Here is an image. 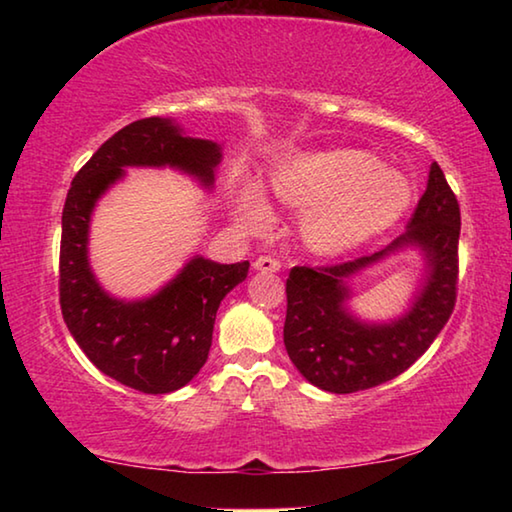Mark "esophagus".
Instances as JSON below:
<instances>
[{
  "label": "esophagus",
  "instance_id": "34e87169",
  "mask_svg": "<svg viewBox=\"0 0 512 512\" xmlns=\"http://www.w3.org/2000/svg\"><path fill=\"white\" fill-rule=\"evenodd\" d=\"M253 268L259 273H277V271H280V262H277V259H273V257H268V255H262V257L255 259Z\"/></svg>",
  "mask_w": 512,
  "mask_h": 512
}]
</instances>
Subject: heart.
Listing matches in <instances>:
<instances>
[{
  "mask_svg": "<svg viewBox=\"0 0 512 512\" xmlns=\"http://www.w3.org/2000/svg\"><path fill=\"white\" fill-rule=\"evenodd\" d=\"M273 194L284 205L307 210L300 235L311 253L345 255L384 235L413 203L411 180L361 149L300 153L273 171ZM239 221L262 230L268 207L257 189L239 198Z\"/></svg>",
  "mask_w": 512,
  "mask_h": 512,
  "instance_id": "b5f03b06",
  "label": "heart"
}]
</instances>
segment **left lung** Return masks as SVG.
<instances>
[{
    "instance_id": "1",
    "label": "left lung",
    "mask_w": 512,
    "mask_h": 512,
    "mask_svg": "<svg viewBox=\"0 0 512 512\" xmlns=\"http://www.w3.org/2000/svg\"><path fill=\"white\" fill-rule=\"evenodd\" d=\"M461 210L443 169H429L427 189L404 235L354 262L293 266L287 280L284 348L309 384L327 393L366 391L413 366L452 316L458 282ZM420 249L423 282L410 309L388 324L361 321L349 311L351 277L402 249Z\"/></svg>"
}]
</instances>
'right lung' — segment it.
<instances>
[{
    "label": "right lung",
    "mask_w": 512,
    "mask_h": 512,
    "mask_svg": "<svg viewBox=\"0 0 512 512\" xmlns=\"http://www.w3.org/2000/svg\"><path fill=\"white\" fill-rule=\"evenodd\" d=\"M221 158V144L189 137L173 119L149 117L103 142L67 192L60 237L63 318L85 357L135 391L173 393L198 375L210 354L216 309L246 280L250 264H219L194 255L153 296L115 298L90 266L92 212L126 176V167H169L212 189Z\"/></svg>",
    "instance_id": "right-lung-1"
}]
</instances>
